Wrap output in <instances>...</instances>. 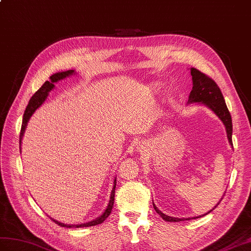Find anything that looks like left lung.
I'll return each instance as SVG.
<instances>
[{"label": "left lung", "mask_w": 251, "mask_h": 251, "mask_svg": "<svg viewBox=\"0 0 251 251\" xmlns=\"http://www.w3.org/2000/svg\"><path fill=\"white\" fill-rule=\"evenodd\" d=\"M190 74L192 75V90L190 92L188 103H192V102L202 103V104H204V106H206L207 108L211 109L212 111L216 114L221 120V122L224 123V125L226 127V136H228L229 143L231 144V147H233L231 114L229 112L228 108H226L225 98L223 96V93H221V91L219 89V86L216 84V82H215L212 78H209L208 75H206L205 74H203L200 71H198L197 68H194V67L190 68ZM221 200H223V198H221ZM220 201L217 203L215 207H217ZM153 206H154L155 211L160 215V217L166 221H170V223H177V221L191 219V218H176V217L168 216V215L161 213L159 209L156 207L154 202H153ZM213 209H211V211L207 212L204 215H207L208 213H211ZM204 215H202V216H204ZM202 216L192 217V219L199 218Z\"/></svg>", "instance_id": "8db88e82"}]
</instances>
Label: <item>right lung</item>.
I'll list each match as a JSON object with an SVG mask.
<instances>
[{"label": "right lung", "instance_id": "1", "mask_svg": "<svg viewBox=\"0 0 251 251\" xmlns=\"http://www.w3.org/2000/svg\"><path fill=\"white\" fill-rule=\"evenodd\" d=\"M74 74H75V71H73V69H71V71L53 74L50 77V81H46V82L42 85V87H40V89L32 96V98L30 99V101H28V104L25 108V114H23V119H22V125H21V130H20V137H19L20 150H21V140H22V137H23V133H25V131L27 122H28V120L31 119V116L33 115V113L36 111V110L45 102L47 96H48V94H49V92L54 87L55 82H57V81H60L62 79H65L66 77H69V75H72ZM115 186H116V178H114L113 188H112V191H111V195H110V200H109V203H108V206H107L106 209H104V212L98 218L92 220V221H89V223L81 224V225H65V224H62V223H60V221H57L53 218H51V219L53 220L56 225H59L61 226H66V228H83V226H97L99 224L103 223V221L107 219L109 215L111 214V211H112L113 203H114Z\"/></svg>", "mask_w": 251, "mask_h": 251}]
</instances>
